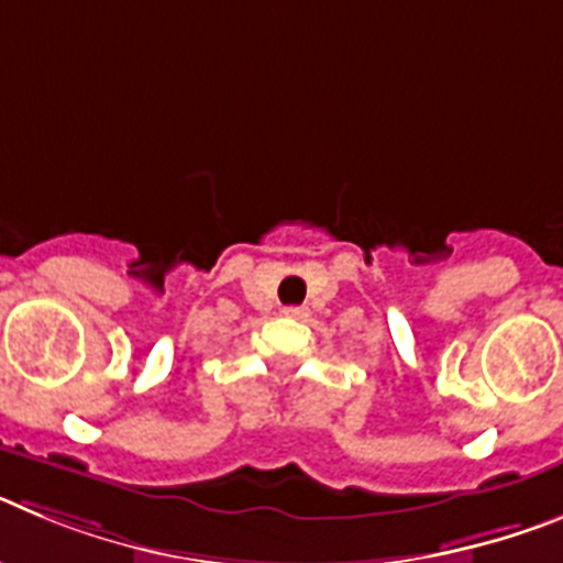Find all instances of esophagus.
<instances>
[{
    "instance_id": "obj_1",
    "label": "esophagus",
    "mask_w": 563,
    "mask_h": 563,
    "mask_svg": "<svg viewBox=\"0 0 563 563\" xmlns=\"http://www.w3.org/2000/svg\"><path fill=\"white\" fill-rule=\"evenodd\" d=\"M285 312H287V316H296V318H298V316H305V310H301V307H287Z\"/></svg>"
}]
</instances>
